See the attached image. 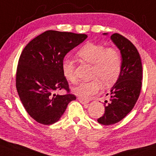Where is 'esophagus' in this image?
<instances>
[{
    "instance_id": "esophagus-1",
    "label": "esophagus",
    "mask_w": 156,
    "mask_h": 156,
    "mask_svg": "<svg viewBox=\"0 0 156 156\" xmlns=\"http://www.w3.org/2000/svg\"><path fill=\"white\" fill-rule=\"evenodd\" d=\"M78 101H79V102L81 103V104H83V105L88 104V103H89V100H85V99L80 98V97H79V98H78Z\"/></svg>"
}]
</instances>
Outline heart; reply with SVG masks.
<instances>
[{
	"mask_svg": "<svg viewBox=\"0 0 156 156\" xmlns=\"http://www.w3.org/2000/svg\"><path fill=\"white\" fill-rule=\"evenodd\" d=\"M76 57L93 65L90 81L81 82L73 88V92L83 99H89L102 89L115 83L121 71V54L115 48H105L102 44L87 43L77 51ZM63 76L68 81L76 83L74 62L65 58L62 62Z\"/></svg>",
	"mask_w": 156,
	"mask_h": 156,
	"instance_id": "1",
	"label": "heart"
}]
</instances>
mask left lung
I'll return each instance as SVG.
<instances>
[{
	"instance_id": "1",
	"label": "left lung",
	"mask_w": 156,
	"mask_h": 156,
	"mask_svg": "<svg viewBox=\"0 0 156 156\" xmlns=\"http://www.w3.org/2000/svg\"><path fill=\"white\" fill-rule=\"evenodd\" d=\"M110 38L120 50L122 62L119 78L106 94L109 99L105 101L104 115L97 119L106 126L121 121L131 112L140 96L142 79L141 58L134 44L119 33L112 34Z\"/></svg>"
}]
</instances>
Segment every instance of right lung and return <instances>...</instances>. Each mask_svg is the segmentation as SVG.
I'll return each mask as SVG.
<instances>
[{"mask_svg": "<svg viewBox=\"0 0 156 156\" xmlns=\"http://www.w3.org/2000/svg\"><path fill=\"white\" fill-rule=\"evenodd\" d=\"M86 34L48 30L33 39L22 51L17 65L16 87L27 113L37 123L51 125L57 122L71 101L62 70L65 55L87 38ZM66 90L67 95L56 91Z\"/></svg>", "mask_w": 156, "mask_h": 156, "instance_id": "add662e5", "label": "right lung"}]
</instances>
